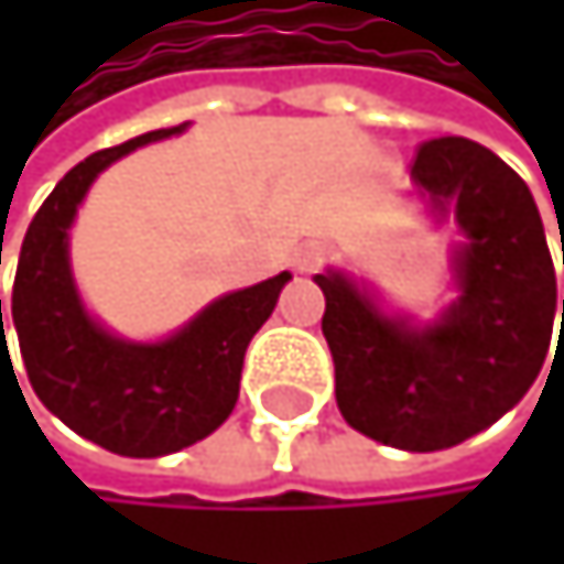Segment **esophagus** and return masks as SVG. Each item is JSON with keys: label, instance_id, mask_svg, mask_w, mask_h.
Listing matches in <instances>:
<instances>
[{"label": "esophagus", "instance_id": "34e87169", "mask_svg": "<svg viewBox=\"0 0 564 564\" xmlns=\"http://www.w3.org/2000/svg\"><path fill=\"white\" fill-rule=\"evenodd\" d=\"M321 260H324V250H321L317 243H311V247H304V250L297 253V270H314Z\"/></svg>", "mask_w": 564, "mask_h": 564}]
</instances>
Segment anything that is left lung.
I'll return each instance as SVG.
<instances>
[{"label": "left lung", "mask_w": 564, "mask_h": 564, "mask_svg": "<svg viewBox=\"0 0 564 564\" xmlns=\"http://www.w3.org/2000/svg\"><path fill=\"white\" fill-rule=\"evenodd\" d=\"M413 178L467 243L460 301L430 328L379 314L338 273H317L321 332L335 358V399L348 426L386 446L433 453L497 423L541 372L555 324V267L524 178L470 138H430ZM564 317V301H562Z\"/></svg>", "instance_id": "left-lung-1"}]
</instances>
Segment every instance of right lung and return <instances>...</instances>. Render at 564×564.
<instances>
[{
    "mask_svg": "<svg viewBox=\"0 0 564 564\" xmlns=\"http://www.w3.org/2000/svg\"><path fill=\"white\" fill-rule=\"evenodd\" d=\"M175 131L182 124L94 151L74 165L33 216L15 263L12 324L33 392L74 433L121 457H165L226 423L240 395L247 345L291 280L276 273L226 294L159 345L111 338L84 314L67 260V229L84 192L128 151Z\"/></svg>",
    "mask_w": 564,
    "mask_h": 564,
    "instance_id": "obj_1",
    "label": "right lung"
}]
</instances>
